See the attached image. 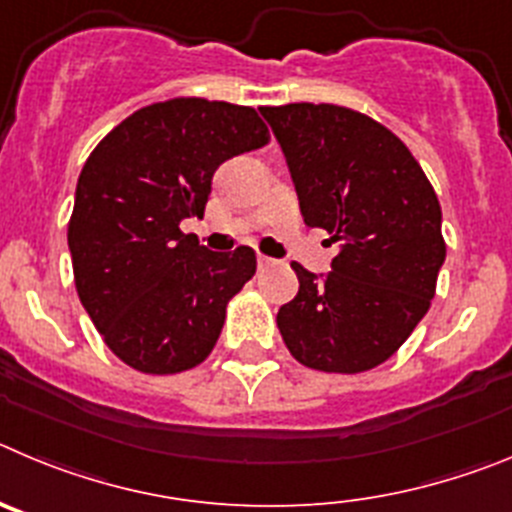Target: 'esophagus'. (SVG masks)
<instances>
[{
	"instance_id": "34e87169",
	"label": "esophagus",
	"mask_w": 512,
	"mask_h": 512,
	"mask_svg": "<svg viewBox=\"0 0 512 512\" xmlns=\"http://www.w3.org/2000/svg\"><path fill=\"white\" fill-rule=\"evenodd\" d=\"M257 265H260V267H270V265H273V260H270V257L257 255Z\"/></svg>"
}]
</instances>
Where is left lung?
I'll use <instances>...</instances> for the list:
<instances>
[{
	"instance_id": "left-lung-1",
	"label": "left lung",
	"mask_w": 512,
	"mask_h": 512,
	"mask_svg": "<svg viewBox=\"0 0 512 512\" xmlns=\"http://www.w3.org/2000/svg\"><path fill=\"white\" fill-rule=\"evenodd\" d=\"M288 163L306 227L339 242L329 273L293 262L298 296L278 329L301 365L365 372L426 316L444 265L441 206L411 150L380 122L334 104L260 107Z\"/></svg>"
}]
</instances>
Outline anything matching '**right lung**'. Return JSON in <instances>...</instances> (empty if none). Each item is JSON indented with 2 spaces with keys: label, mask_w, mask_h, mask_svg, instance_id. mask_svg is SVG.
<instances>
[{
  "label": "right lung",
  "mask_w": 512,
  "mask_h": 512,
  "mask_svg": "<svg viewBox=\"0 0 512 512\" xmlns=\"http://www.w3.org/2000/svg\"><path fill=\"white\" fill-rule=\"evenodd\" d=\"M267 142L255 109L170 99L94 147L76 183L68 250L78 298L122 362L173 375L211 354L257 257L250 247L209 252L181 222L204 216L224 160Z\"/></svg>",
  "instance_id": "obj_1"
}]
</instances>
